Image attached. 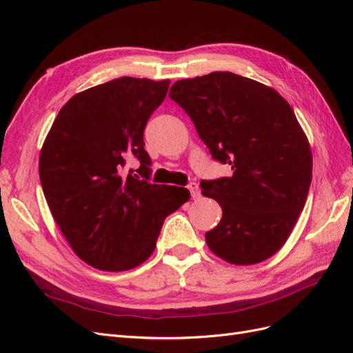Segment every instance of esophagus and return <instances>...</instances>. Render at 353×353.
<instances>
[{"mask_svg":"<svg viewBox=\"0 0 353 353\" xmlns=\"http://www.w3.org/2000/svg\"><path fill=\"white\" fill-rule=\"evenodd\" d=\"M188 190H190L191 197H193V199H199V197H200V188H199V184H196V183H190V184H188Z\"/></svg>","mask_w":353,"mask_h":353,"instance_id":"34e87169","label":"esophagus"}]
</instances>
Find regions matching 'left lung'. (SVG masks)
Listing matches in <instances>:
<instances>
[{"label": "left lung", "instance_id": "obj_1", "mask_svg": "<svg viewBox=\"0 0 353 353\" xmlns=\"http://www.w3.org/2000/svg\"><path fill=\"white\" fill-rule=\"evenodd\" d=\"M169 97L193 121L200 140L232 169L201 181L222 219L209 249L234 265L270 259L290 236L312 181V152L296 114L274 88L231 72L176 81Z\"/></svg>", "mask_w": 353, "mask_h": 353}]
</instances>
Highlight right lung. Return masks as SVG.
<instances>
[{"label":"right lung","instance_id":"1","mask_svg":"<svg viewBox=\"0 0 353 353\" xmlns=\"http://www.w3.org/2000/svg\"><path fill=\"white\" fill-rule=\"evenodd\" d=\"M169 79L117 78L78 92L52 122L39 154V179L51 215L79 259L109 272L150 258L168 215L190 191L148 183L143 134L166 97ZM141 160L146 179L123 175Z\"/></svg>","mask_w":353,"mask_h":353}]
</instances>
